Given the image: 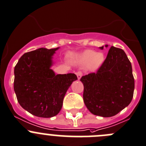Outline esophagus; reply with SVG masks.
I'll list each match as a JSON object with an SVG mask.
<instances>
[{"instance_id": "esophagus-1", "label": "esophagus", "mask_w": 146, "mask_h": 146, "mask_svg": "<svg viewBox=\"0 0 146 146\" xmlns=\"http://www.w3.org/2000/svg\"><path fill=\"white\" fill-rule=\"evenodd\" d=\"M76 76H77V78H78V80H80L81 78V77H82V76H83V73H81V72H77V73H76Z\"/></svg>"}]
</instances>
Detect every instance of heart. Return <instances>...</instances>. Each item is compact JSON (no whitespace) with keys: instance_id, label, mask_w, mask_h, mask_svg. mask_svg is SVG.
<instances>
[{"instance_id":"1","label":"heart","mask_w":146,"mask_h":146,"mask_svg":"<svg viewBox=\"0 0 146 146\" xmlns=\"http://www.w3.org/2000/svg\"><path fill=\"white\" fill-rule=\"evenodd\" d=\"M75 64L81 68H86L92 70H96L102 66L104 61V55L102 52H96L94 50H87L83 52L75 54L72 57Z\"/></svg>"}]
</instances>
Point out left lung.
<instances>
[{
    "label": "left lung",
    "mask_w": 146,
    "mask_h": 146,
    "mask_svg": "<svg viewBox=\"0 0 146 146\" xmlns=\"http://www.w3.org/2000/svg\"><path fill=\"white\" fill-rule=\"evenodd\" d=\"M99 48L103 50L104 46ZM81 81L84 86V104L94 115L114 116L133 99L135 81L132 65L122 49L111 46L98 71L82 76Z\"/></svg>",
    "instance_id": "8db88e82"
}]
</instances>
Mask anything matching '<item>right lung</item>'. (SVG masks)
Segmentation results:
<instances>
[{
	"label": "right lung",
	"instance_id": "obj_1",
	"mask_svg": "<svg viewBox=\"0 0 146 146\" xmlns=\"http://www.w3.org/2000/svg\"><path fill=\"white\" fill-rule=\"evenodd\" d=\"M59 48L42 47L24 53L14 68L13 88L18 102L39 117L57 115L67 91L78 79L74 73L56 75L51 69L53 55Z\"/></svg>",
	"mask_w": 146,
	"mask_h": 146
}]
</instances>
